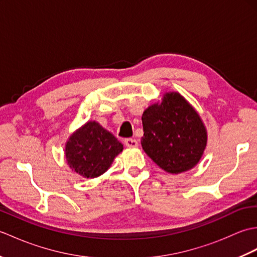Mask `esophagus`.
<instances>
[{"label":"esophagus","instance_id":"esophagus-1","mask_svg":"<svg viewBox=\"0 0 257 257\" xmlns=\"http://www.w3.org/2000/svg\"><path fill=\"white\" fill-rule=\"evenodd\" d=\"M124 145H125V147H128V148H137L138 141L135 140V139H125Z\"/></svg>","mask_w":257,"mask_h":257}]
</instances>
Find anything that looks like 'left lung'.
Returning a JSON list of instances; mask_svg holds the SVG:
<instances>
[{"label": "left lung", "mask_w": 257, "mask_h": 257, "mask_svg": "<svg viewBox=\"0 0 257 257\" xmlns=\"http://www.w3.org/2000/svg\"><path fill=\"white\" fill-rule=\"evenodd\" d=\"M141 146L156 165L178 174L198 165L207 144V132L200 114L177 91H169L161 101L143 113Z\"/></svg>", "instance_id": "left-lung-1"}]
</instances>
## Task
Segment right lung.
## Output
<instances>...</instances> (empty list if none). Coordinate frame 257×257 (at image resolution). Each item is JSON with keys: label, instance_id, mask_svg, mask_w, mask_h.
<instances>
[{"label": "right lung", "instance_id": "add662e5", "mask_svg": "<svg viewBox=\"0 0 257 257\" xmlns=\"http://www.w3.org/2000/svg\"><path fill=\"white\" fill-rule=\"evenodd\" d=\"M122 150V144L111 133L91 120L70 135L65 145V159L79 176L94 179L105 173Z\"/></svg>", "mask_w": 257, "mask_h": 257}]
</instances>
